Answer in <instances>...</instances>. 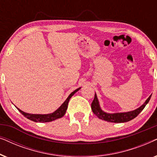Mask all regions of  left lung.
Listing matches in <instances>:
<instances>
[{
  "label": "left lung",
  "instance_id": "obj_1",
  "mask_svg": "<svg viewBox=\"0 0 157 157\" xmlns=\"http://www.w3.org/2000/svg\"><path fill=\"white\" fill-rule=\"evenodd\" d=\"M151 96V95L146 100L144 104L142 106L136 109V110L124 113H109L104 112V111L101 110L99 106V102H98L97 96H96V94H95L94 101L91 103V109L94 114L97 116V117L99 118L100 119L104 120V121L109 122H113V123H124V122L129 121L133 119H134L135 117H136L139 114V113L141 112V111L144 109V107L148 104V102L149 101Z\"/></svg>",
  "mask_w": 157,
  "mask_h": 157
}]
</instances>
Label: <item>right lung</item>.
<instances>
[{
	"instance_id": "add662e5",
	"label": "right lung",
	"mask_w": 157,
	"mask_h": 157,
	"mask_svg": "<svg viewBox=\"0 0 157 157\" xmlns=\"http://www.w3.org/2000/svg\"><path fill=\"white\" fill-rule=\"evenodd\" d=\"M81 88H78L75 90L74 91H73L71 94L68 96V97L66 98V100L64 101L61 106L59 107V109H57L56 111H55L54 112L52 113H48V114H32V113H25L24 111H21V109H19L18 108V110L20 111V112L22 113V114L25 117H26L27 119H29L31 121H35V122H50V121H53L56 119H60L62 117H63L64 114L66 113V111L67 110L68 108V101H69L70 98L72 97V96L74 94L78 91Z\"/></svg>"
}]
</instances>
